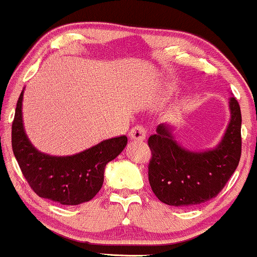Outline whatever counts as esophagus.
<instances>
[{
	"mask_svg": "<svg viewBox=\"0 0 257 257\" xmlns=\"http://www.w3.org/2000/svg\"><path fill=\"white\" fill-rule=\"evenodd\" d=\"M146 136H147V131L143 126L137 125L130 131V138H131L132 141H144L146 140Z\"/></svg>",
	"mask_w": 257,
	"mask_h": 257,
	"instance_id": "esophagus-1",
	"label": "esophagus"
}]
</instances>
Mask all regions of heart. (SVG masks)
I'll list each match as a JSON object with an SVG mask.
<instances>
[{
	"instance_id": "heart-1",
	"label": "heart",
	"mask_w": 257,
	"mask_h": 257,
	"mask_svg": "<svg viewBox=\"0 0 257 257\" xmlns=\"http://www.w3.org/2000/svg\"><path fill=\"white\" fill-rule=\"evenodd\" d=\"M174 90H175V88L172 87V86H167V87L165 88V93H167V94H171L172 92H174Z\"/></svg>"
}]
</instances>
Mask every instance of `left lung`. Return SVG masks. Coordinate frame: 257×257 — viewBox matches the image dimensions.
<instances>
[{
    "label": "left lung",
    "instance_id": "obj_1",
    "mask_svg": "<svg viewBox=\"0 0 257 257\" xmlns=\"http://www.w3.org/2000/svg\"><path fill=\"white\" fill-rule=\"evenodd\" d=\"M228 106V126L214 148L198 152L184 148L176 140L171 123H160L157 134L149 137V183L164 204L198 205L215 198L228 182L241 154L240 106L233 96Z\"/></svg>",
    "mask_w": 257,
    "mask_h": 257
}]
</instances>
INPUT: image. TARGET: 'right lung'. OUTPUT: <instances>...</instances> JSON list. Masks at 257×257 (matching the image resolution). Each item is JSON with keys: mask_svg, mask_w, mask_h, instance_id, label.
<instances>
[{"mask_svg": "<svg viewBox=\"0 0 257 257\" xmlns=\"http://www.w3.org/2000/svg\"><path fill=\"white\" fill-rule=\"evenodd\" d=\"M23 96L17 102L12 125V148L23 175L39 197L62 205L90 201L102 188L104 170L127 144V137L110 138L66 157L40 152L30 142L23 123Z\"/></svg>", "mask_w": 257, "mask_h": 257, "instance_id": "1", "label": "right lung"}]
</instances>
